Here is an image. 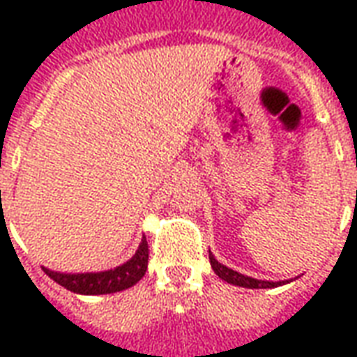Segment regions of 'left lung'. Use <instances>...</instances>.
<instances>
[{
    "mask_svg": "<svg viewBox=\"0 0 357 357\" xmlns=\"http://www.w3.org/2000/svg\"><path fill=\"white\" fill-rule=\"evenodd\" d=\"M208 258H210V266L214 269V273H216L220 279H224L227 283L231 284H237V287H245V289H273V287H279V284H284V281H262V279H255V277H248V275H243L239 271H235V269L227 268L224 264H220L214 258L212 252H208Z\"/></svg>",
    "mask_w": 357,
    "mask_h": 357,
    "instance_id": "8db88e82",
    "label": "left lung"
}]
</instances>
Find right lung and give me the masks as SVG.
<instances>
[{"label":"right lung","mask_w":357,"mask_h":357,"mask_svg":"<svg viewBox=\"0 0 357 357\" xmlns=\"http://www.w3.org/2000/svg\"><path fill=\"white\" fill-rule=\"evenodd\" d=\"M149 264V245L147 241H141L139 248L135 255L122 266L107 271H97V273H59L51 269L43 268L47 275L65 287L66 291L78 292V294H110V292H120L130 289L145 275Z\"/></svg>","instance_id":"1"}]
</instances>
